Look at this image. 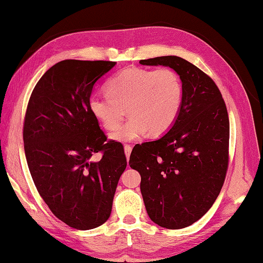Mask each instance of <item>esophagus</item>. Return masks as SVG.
<instances>
[{
	"mask_svg": "<svg viewBox=\"0 0 263 263\" xmlns=\"http://www.w3.org/2000/svg\"><path fill=\"white\" fill-rule=\"evenodd\" d=\"M124 151H125V156L127 158V160H129L130 155H131V151H132V146L130 144H125L124 145Z\"/></svg>",
	"mask_w": 263,
	"mask_h": 263,
	"instance_id": "34e87169",
	"label": "esophagus"
}]
</instances>
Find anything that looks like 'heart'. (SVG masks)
I'll list each match as a JSON object with an SVG mask.
<instances>
[{
  "instance_id": "obj_1",
  "label": "heart",
  "mask_w": 263,
  "mask_h": 263,
  "mask_svg": "<svg viewBox=\"0 0 263 263\" xmlns=\"http://www.w3.org/2000/svg\"><path fill=\"white\" fill-rule=\"evenodd\" d=\"M107 95H91L88 109L104 129L114 131L125 115L132 118L113 133V139L131 141L148 132L159 137L173 126L182 104V83L168 67H130L106 83Z\"/></svg>"
}]
</instances>
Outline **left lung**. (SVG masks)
Instances as JSON below:
<instances>
[{
    "label": "left lung",
    "instance_id": "left-lung-1",
    "mask_svg": "<svg viewBox=\"0 0 263 263\" xmlns=\"http://www.w3.org/2000/svg\"><path fill=\"white\" fill-rule=\"evenodd\" d=\"M169 66L184 95L178 118L156 141L136 144L130 167L141 175L140 189L151 221L169 230L189 227L214 204L229 168L230 121L214 81L177 56L140 60Z\"/></svg>",
    "mask_w": 263,
    "mask_h": 263
}]
</instances>
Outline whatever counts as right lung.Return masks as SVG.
<instances>
[{"label": "right lung", "mask_w": 263, "mask_h": 263, "mask_svg": "<svg viewBox=\"0 0 263 263\" xmlns=\"http://www.w3.org/2000/svg\"><path fill=\"white\" fill-rule=\"evenodd\" d=\"M115 62L66 59L34 86L23 122L30 174L52 214L76 230L100 227L111 215L126 158L107 140L88 109L94 84ZM101 152L100 162L91 157Z\"/></svg>", "instance_id": "right-lung-1"}]
</instances>
